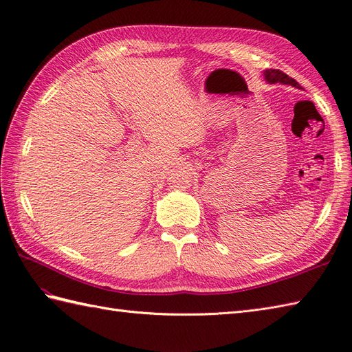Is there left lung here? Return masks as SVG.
<instances>
[{
    "instance_id": "left-lung-1",
    "label": "left lung",
    "mask_w": 352,
    "mask_h": 352,
    "mask_svg": "<svg viewBox=\"0 0 352 352\" xmlns=\"http://www.w3.org/2000/svg\"><path fill=\"white\" fill-rule=\"evenodd\" d=\"M264 78L269 83H283V85H292L295 88H301L294 78H289L286 73L278 69H267L264 72Z\"/></svg>"
}]
</instances>
